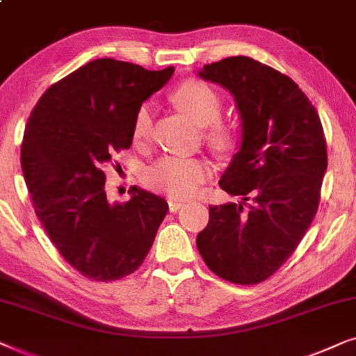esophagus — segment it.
<instances>
[{"label": "esophagus", "mask_w": 356, "mask_h": 356, "mask_svg": "<svg viewBox=\"0 0 356 356\" xmlns=\"http://www.w3.org/2000/svg\"><path fill=\"white\" fill-rule=\"evenodd\" d=\"M183 206H184V202L179 201V199H172V197L168 199V209H170V212H177V211H179V209H181Z\"/></svg>", "instance_id": "esophagus-1"}]
</instances>
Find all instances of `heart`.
Segmentation results:
<instances>
[{
    "label": "heart",
    "instance_id": "1",
    "mask_svg": "<svg viewBox=\"0 0 356 356\" xmlns=\"http://www.w3.org/2000/svg\"><path fill=\"white\" fill-rule=\"evenodd\" d=\"M172 99L179 110H183L194 123L202 128L211 126L207 140L217 152H228L235 147L236 134L227 126L216 124L220 118L223 104L220 95L212 87L201 81H186L177 87ZM152 126V111L149 105H143L134 116V143L147 139ZM209 173L207 163L201 159L163 157L149 167L144 173V181L155 191L167 194L172 199L191 197L197 188L206 181Z\"/></svg>",
    "mask_w": 356,
    "mask_h": 356
}]
</instances>
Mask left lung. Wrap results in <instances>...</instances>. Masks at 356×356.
<instances>
[{
  "mask_svg": "<svg viewBox=\"0 0 356 356\" xmlns=\"http://www.w3.org/2000/svg\"><path fill=\"white\" fill-rule=\"evenodd\" d=\"M197 76L230 92L241 121V143L218 181L241 201L209 206L197 250L222 279L259 284L293 254L318 211L323 124L289 76L250 56L206 65Z\"/></svg>",
  "mask_w": 356,
  "mask_h": 356,
  "instance_id": "1",
  "label": "left lung"
}]
</instances>
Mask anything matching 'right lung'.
<instances>
[{"mask_svg":"<svg viewBox=\"0 0 356 356\" xmlns=\"http://www.w3.org/2000/svg\"><path fill=\"white\" fill-rule=\"evenodd\" d=\"M173 72L89 61L53 84L29 116L21 167L33 209L60 254L92 280L133 274L168 211L163 197L138 186L128 202H110L104 168L131 147L136 113Z\"/></svg>","mask_w":356,"mask_h":356,"instance_id":"1","label":"right lung"}]
</instances>
